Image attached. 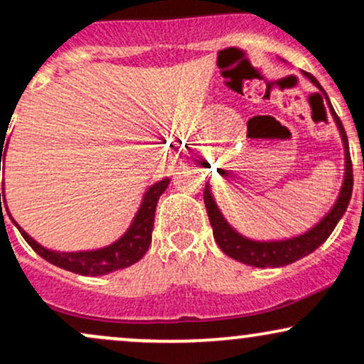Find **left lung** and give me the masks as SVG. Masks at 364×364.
Instances as JSON below:
<instances>
[{"label": "left lung", "instance_id": "1", "mask_svg": "<svg viewBox=\"0 0 364 364\" xmlns=\"http://www.w3.org/2000/svg\"><path fill=\"white\" fill-rule=\"evenodd\" d=\"M303 75L325 95V101H327L330 107V114H332L337 128H339L342 145H344V181H342L339 196H337L336 203H333V207L323 215V219H321L320 223H316L311 229H308L306 232H303V235L299 236L287 237V240L270 241L250 240V237L237 232L236 229L225 220L220 208L217 207L214 196H212L210 185L207 183L205 191H203V202H205L208 220H210L217 245H219V248L223 250L228 257L235 258V260L245 263V265L258 267V269H265V267H284L299 260V258L306 257V255H310L311 252H315V250L318 248L321 243H325V240L332 235L337 223H339L342 215H344L346 208L349 205L350 195H353V162H350L349 141L348 136H346L344 127H342L339 116L333 111L332 104H330L327 94L321 89L318 80H316L311 73L303 72Z\"/></svg>", "mask_w": 364, "mask_h": 364}]
</instances>
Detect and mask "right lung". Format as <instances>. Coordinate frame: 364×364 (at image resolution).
Returning <instances> with one entry per match:
<instances>
[{
    "label": "right lung",
    "instance_id": "1",
    "mask_svg": "<svg viewBox=\"0 0 364 364\" xmlns=\"http://www.w3.org/2000/svg\"><path fill=\"white\" fill-rule=\"evenodd\" d=\"M0 168H1V157H5L3 147H5V141H0ZM8 147V141H6ZM171 179L164 178L161 181L154 183L152 186L147 188V191L144 193L141 203L136 210L135 217H133L132 224L127 229L123 236L119 240H116L114 243L104 246L99 250H87V252H54V250H48L44 246H41L34 237H31L27 232L16 224V220L11 217L10 210L6 205V196H5V186L0 193V210L3 215V208L10 215L11 223L16 225V229L20 231V235L23 236V240L31 245V248L43 257L46 262L53 263V265L60 267V269L70 270V272L80 274V275H106L114 270L127 269V267L133 265L147 253L150 241H152V229H154V217H156V207L159 202V196L166 191ZM4 202V207H1V202Z\"/></svg>",
    "mask_w": 364,
    "mask_h": 364
}]
</instances>
